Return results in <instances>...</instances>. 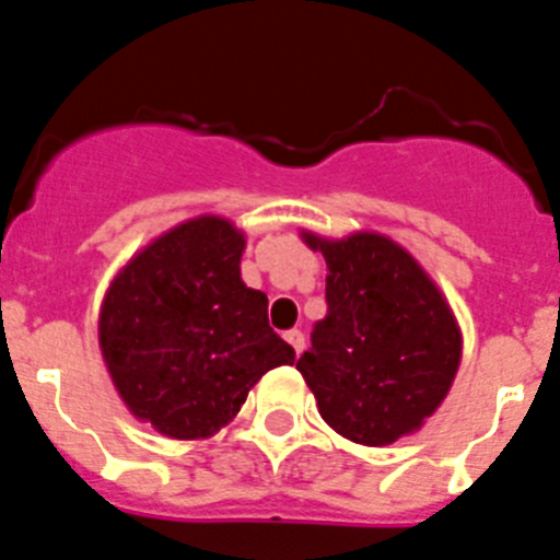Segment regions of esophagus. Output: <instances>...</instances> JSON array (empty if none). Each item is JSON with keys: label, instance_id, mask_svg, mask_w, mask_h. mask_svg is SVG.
<instances>
[{"label": "esophagus", "instance_id": "esophagus-1", "mask_svg": "<svg viewBox=\"0 0 560 560\" xmlns=\"http://www.w3.org/2000/svg\"><path fill=\"white\" fill-rule=\"evenodd\" d=\"M285 341H289L291 348H294V353L300 355L305 350V336H303V330H289V334H285Z\"/></svg>", "mask_w": 560, "mask_h": 560}]
</instances>
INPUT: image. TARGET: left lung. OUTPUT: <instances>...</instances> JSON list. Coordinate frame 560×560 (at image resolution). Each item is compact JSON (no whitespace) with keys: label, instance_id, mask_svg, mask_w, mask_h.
Masks as SVG:
<instances>
[{"label":"left lung","instance_id":"8db88e82","mask_svg":"<svg viewBox=\"0 0 560 560\" xmlns=\"http://www.w3.org/2000/svg\"><path fill=\"white\" fill-rule=\"evenodd\" d=\"M328 264V314L296 361L341 438L389 446L432 418L452 389L463 334L423 266L378 232L330 241L303 232Z\"/></svg>","mask_w":560,"mask_h":560}]
</instances>
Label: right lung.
<instances>
[{
  "instance_id": "add662e5",
  "label": "right lung",
  "mask_w": 560,
  "mask_h": 560,
  "mask_svg": "<svg viewBox=\"0 0 560 560\" xmlns=\"http://www.w3.org/2000/svg\"><path fill=\"white\" fill-rule=\"evenodd\" d=\"M244 246L232 221L199 215L137 252L103 296L108 375L133 418L165 438H210L269 370L294 364L266 294L241 280Z\"/></svg>"
}]
</instances>
